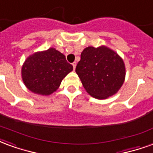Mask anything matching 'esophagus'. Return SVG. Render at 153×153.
Returning <instances> with one entry per match:
<instances>
[{
    "label": "esophagus",
    "instance_id": "1",
    "mask_svg": "<svg viewBox=\"0 0 153 153\" xmlns=\"http://www.w3.org/2000/svg\"><path fill=\"white\" fill-rule=\"evenodd\" d=\"M72 65H73L74 70H75V67H76V62H74V63L72 64Z\"/></svg>",
    "mask_w": 153,
    "mask_h": 153
}]
</instances>
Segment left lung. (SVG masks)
<instances>
[{
  "label": "left lung",
  "mask_w": 153,
  "mask_h": 153,
  "mask_svg": "<svg viewBox=\"0 0 153 153\" xmlns=\"http://www.w3.org/2000/svg\"><path fill=\"white\" fill-rule=\"evenodd\" d=\"M83 88L97 99H105L118 92L124 83V61L106 47H86L75 69Z\"/></svg>",
  "instance_id": "8db88e82"
}]
</instances>
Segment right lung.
<instances>
[{
	"label": "right lung",
	"mask_w": 153,
	"mask_h": 153,
	"mask_svg": "<svg viewBox=\"0 0 153 153\" xmlns=\"http://www.w3.org/2000/svg\"><path fill=\"white\" fill-rule=\"evenodd\" d=\"M72 70V65L67 62L63 54L49 48L28 57L22 67V78L25 86L33 93L50 95Z\"/></svg>",
	"instance_id": "add662e5"
}]
</instances>
